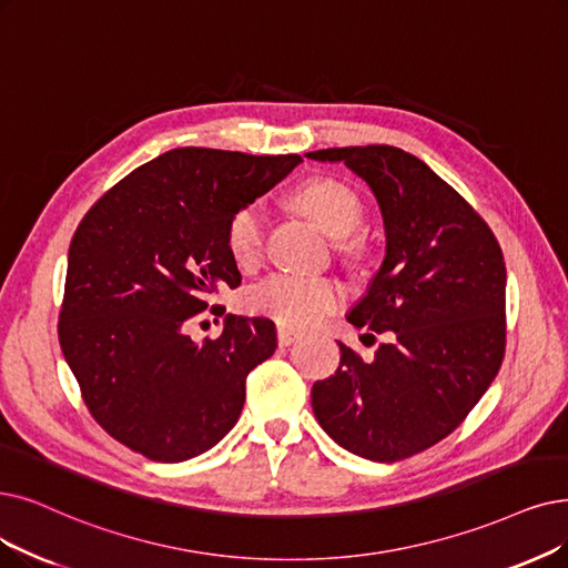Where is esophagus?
<instances>
[{
  "label": "esophagus",
  "mask_w": 568,
  "mask_h": 568,
  "mask_svg": "<svg viewBox=\"0 0 568 568\" xmlns=\"http://www.w3.org/2000/svg\"><path fill=\"white\" fill-rule=\"evenodd\" d=\"M298 339V333L293 331V328H286V326H280L277 328V343L282 345V347H288V345H293Z\"/></svg>",
  "instance_id": "1"
}]
</instances>
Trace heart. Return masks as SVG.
Masks as SVG:
<instances>
[{"instance_id":"b5f03b06","label":"heart","mask_w":568,"mask_h":568,"mask_svg":"<svg viewBox=\"0 0 568 568\" xmlns=\"http://www.w3.org/2000/svg\"><path fill=\"white\" fill-rule=\"evenodd\" d=\"M291 200L326 235L337 240L347 237L363 214L356 193L337 179L305 181ZM263 237L265 212L258 202L237 210L229 221V229H225V244H229V252L240 267H248L258 261ZM343 248L347 254H358L361 240H343ZM339 301H343V288L333 280L286 275V272H275L246 293L248 310L270 316L272 322L284 326H310L320 322L322 316L331 314L339 305Z\"/></svg>"}]
</instances>
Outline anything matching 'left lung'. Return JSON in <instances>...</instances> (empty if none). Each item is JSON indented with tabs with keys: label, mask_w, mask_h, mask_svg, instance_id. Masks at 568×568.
<instances>
[{
	"label": "left lung",
	"mask_w": 568,
	"mask_h": 568,
	"mask_svg": "<svg viewBox=\"0 0 568 568\" xmlns=\"http://www.w3.org/2000/svg\"><path fill=\"white\" fill-rule=\"evenodd\" d=\"M377 197L387 256L347 314L384 333L373 361L339 345L312 410L339 445L392 464L440 443L489 389L506 354V263L487 221L417 155L387 144L312 151ZM375 337V335H373Z\"/></svg>",
	"instance_id": "1"
}]
</instances>
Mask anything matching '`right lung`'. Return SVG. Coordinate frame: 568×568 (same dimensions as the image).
<instances>
[{
	"label": "right lung",
	"instance_id": "obj_1",
	"mask_svg": "<svg viewBox=\"0 0 568 568\" xmlns=\"http://www.w3.org/2000/svg\"><path fill=\"white\" fill-rule=\"evenodd\" d=\"M301 161L172 149L81 219L58 337L90 415L132 452L186 462L240 419L246 375L277 347L275 324L229 314L223 333L202 343L186 328L219 291L242 282L225 244L231 216Z\"/></svg>",
	"mask_w": 568,
	"mask_h": 568
}]
</instances>
